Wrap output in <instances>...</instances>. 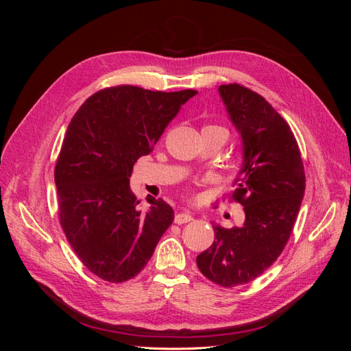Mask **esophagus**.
<instances>
[{"mask_svg":"<svg viewBox=\"0 0 351 351\" xmlns=\"http://www.w3.org/2000/svg\"><path fill=\"white\" fill-rule=\"evenodd\" d=\"M190 221H193V214H192V212H189V210L178 212V214L174 217V222L178 226L186 224V222H190Z\"/></svg>","mask_w":351,"mask_h":351,"instance_id":"esophagus-1","label":"esophagus"}]
</instances>
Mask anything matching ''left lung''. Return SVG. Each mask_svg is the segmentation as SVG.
I'll return each mask as SVG.
<instances>
[{
	"mask_svg": "<svg viewBox=\"0 0 351 351\" xmlns=\"http://www.w3.org/2000/svg\"><path fill=\"white\" fill-rule=\"evenodd\" d=\"M218 90L241 136L243 167L231 199L244 206L246 219L241 227L212 226L215 240L196 263L208 280L231 289L277 261L300 210L306 177L290 125L267 99L237 83Z\"/></svg>",
	"mask_w": 351,
	"mask_h": 351,
	"instance_id": "left-lung-1",
	"label": "left lung"
}]
</instances>
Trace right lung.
<instances>
[{
	"label": "right lung",
	"mask_w": 351,
	"mask_h": 351,
	"mask_svg": "<svg viewBox=\"0 0 351 351\" xmlns=\"http://www.w3.org/2000/svg\"><path fill=\"white\" fill-rule=\"evenodd\" d=\"M196 93L107 88L84 101L67 127L54 174L60 224L82 263L104 281L136 277L171 226L174 210L162 199L147 196L149 208L139 209L129 177Z\"/></svg>",
	"instance_id": "1"
}]
</instances>
